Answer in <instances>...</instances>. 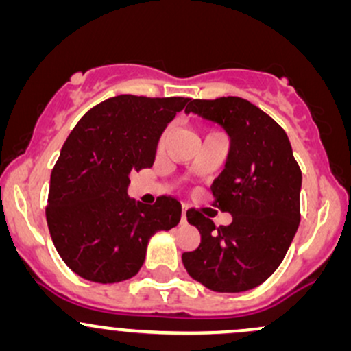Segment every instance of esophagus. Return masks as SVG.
I'll list each match as a JSON object with an SVG mask.
<instances>
[{"label":"esophagus","mask_w":351,"mask_h":351,"mask_svg":"<svg viewBox=\"0 0 351 351\" xmlns=\"http://www.w3.org/2000/svg\"><path fill=\"white\" fill-rule=\"evenodd\" d=\"M182 223H186V208L182 210Z\"/></svg>","instance_id":"1"}]
</instances>
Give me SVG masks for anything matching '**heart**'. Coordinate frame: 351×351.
I'll return each instance as SVG.
<instances>
[{
  "label": "heart",
  "instance_id": "heart-1",
  "mask_svg": "<svg viewBox=\"0 0 351 351\" xmlns=\"http://www.w3.org/2000/svg\"><path fill=\"white\" fill-rule=\"evenodd\" d=\"M168 136H169V128H167L163 133L160 134V140H158V149H163L165 146H167Z\"/></svg>",
  "mask_w": 351,
  "mask_h": 351
}]
</instances>
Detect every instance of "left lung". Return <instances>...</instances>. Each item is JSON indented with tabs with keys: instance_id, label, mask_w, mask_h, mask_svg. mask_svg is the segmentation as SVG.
I'll list each match as a JSON object with an SVG mask.
<instances>
[{
	"instance_id": "obj_1",
	"label": "left lung",
	"mask_w": 351,
	"mask_h": 351,
	"mask_svg": "<svg viewBox=\"0 0 351 351\" xmlns=\"http://www.w3.org/2000/svg\"><path fill=\"white\" fill-rule=\"evenodd\" d=\"M184 111L218 123L228 133V160L211 193L213 206L228 211L233 221L215 226L199 210H188L202 243L183 253V265L191 278L213 291L252 290L273 275L293 241L302 169L285 130L248 99H193Z\"/></svg>"
}]
</instances>
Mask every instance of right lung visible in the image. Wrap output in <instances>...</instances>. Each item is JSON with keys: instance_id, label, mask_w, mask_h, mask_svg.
Listing matches in <instances>:
<instances>
[{"instance_id": "right-lung-1", "label": "right lung", "mask_w": 351, "mask_h": 351, "mask_svg": "<svg viewBox=\"0 0 351 351\" xmlns=\"http://www.w3.org/2000/svg\"><path fill=\"white\" fill-rule=\"evenodd\" d=\"M190 98L119 95L91 108L61 148L49 180L46 221L76 275L118 283L140 271L149 238L182 218L173 196L155 205L128 196L130 173L152 168L160 134Z\"/></svg>"}]
</instances>
